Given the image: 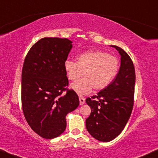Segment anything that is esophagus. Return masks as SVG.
I'll list each match as a JSON object with an SVG mask.
<instances>
[{
	"label": "esophagus",
	"instance_id": "obj_1",
	"mask_svg": "<svg viewBox=\"0 0 158 158\" xmlns=\"http://www.w3.org/2000/svg\"><path fill=\"white\" fill-rule=\"evenodd\" d=\"M79 99H80V104H81V105H83L84 103H85V98H83V97L80 96V97H79Z\"/></svg>",
	"mask_w": 158,
	"mask_h": 158
}]
</instances>
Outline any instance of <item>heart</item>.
Segmentation results:
<instances>
[{
  "label": "heart",
  "mask_w": 158,
  "mask_h": 158,
  "mask_svg": "<svg viewBox=\"0 0 158 158\" xmlns=\"http://www.w3.org/2000/svg\"><path fill=\"white\" fill-rule=\"evenodd\" d=\"M77 62L68 60L64 68L67 77L75 81L83 75L85 78L75 82L71 88L80 96L104 89L113 81L119 69V60L114 55L102 51H88L77 57Z\"/></svg>",
  "instance_id": "1"
}]
</instances>
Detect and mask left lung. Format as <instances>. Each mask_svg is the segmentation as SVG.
I'll return each mask as SVG.
<instances>
[{
  "mask_svg": "<svg viewBox=\"0 0 158 158\" xmlns=\"http://www.w3.org/2000/svg\"><path fill=\"white\" fill-rule=\"evenodd\" d=\"M121 65L114 81L96 96L86 98L91 113L85 120L90 135L101 142H110L126 126L134 106L135 70L128 54L119 47Z\"/></svg>",
  "mask_w": 158,
  "mask_h": 158,
  "instance_id": "left-lung-1",
  "label": "left lung"
}]
</instances>
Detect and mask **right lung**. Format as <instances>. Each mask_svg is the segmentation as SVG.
I'll return each instance as SVG.
<instances>
[{"mask_svg":"<svg viewBox=\"0 0 158 158\" xmlns=\"http://www.w3.org/2000/svg\"><path fill=\"white\" fill-rule=\"evenodd\" d=\"M72 43L66 38H42L31 47L23 62V112L32 130L44 139L64 132L66 115L79 106L76 93L67 88L69 81L64 68Z\"/></svg>","mask_w":158,"mask_h":158,"instance_id":"add662e5","label":"right lung"}]
</instances>
